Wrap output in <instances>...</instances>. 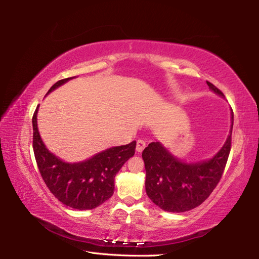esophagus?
<instances>
[{
  "mask_svg": "<svg viewBox=\"0 0 259 259\" xmlns=\"http://www.w3.org/2000/svg\"><path fill=\"white\" fill-rule=\"evenodd\" d=\"M145 146H146L145 140L138 139L137 140V145H136V150H137V152H142L144 148H145Z\"/></svg>",
  "mask_w": 259,
  "mask_h": 259,
  "instance_id": "1",
  "label": "esophagus"
}]
</instances>
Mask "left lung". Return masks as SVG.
Instances as JSON below:
<instances>
[{
	"instance_id": "8db88e82",
	"label": "left lung",
	"mask_w": 259,
	"mask_h": 259,
	"mask_svg": "<svg viewBox=\"0 0 259 259\" xmlns=\"http://www.w3.org/2000/svg\"><path fill=\"white\" fill-rule=\"evenodd\" d=\"M213 93L224 94L207 81ZM233 129L224 146L208 161L185 163L170 154L160 143H151L143 151L146 170V193L153 203L170 212H184L204 202L217 186L229 159Z\"/></svg>"
}]
</instances>
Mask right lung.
<instances>
[{"label": "right lung", "instance_id": "obj_1", "mask_svg": "<svg viewBox=\"0 0 259 259\" xmlns=\"http://www.w3.org/2000/svg\"><path fill=\"white\" fill-rule=\"evenodd\" d=\"M73 77L56 82L48 94ZM37 108L33 115V151L37 168L47 187L67 207L89 210L108 200L114 193V178L135 154L136 142L108 148L91 159L67 163L52 154L43 144L37 129Z\"/></svg>", "mask_w": 259, "mask_h": 259}]
</instances>
